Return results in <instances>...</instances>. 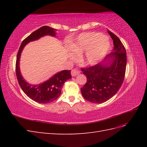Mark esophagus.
<instances>
[{
    "label": "esophagus",
    "instance_id": "esophagus-1",
    "mask_svg": "<svg viewBox=\"0 0 147 147\" xmlns=\"http://www.w3.org/2000/svg\"><path fill=\"white\" fill-rule=\"evenodd\" d=\"M80 73V71L77 69H74L71 70V75H72V77L77 76V75H78Z\"/></svg>",
    "mask_w": 147,
    "mask_h": 147
}]
</instances>
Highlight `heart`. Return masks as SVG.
<instances>
[{
    "label": "heart",
    "mask_w": 147,
    "mask_h": 147,
    "mask_svg": "<svg viewBox=\"0 0 147 147\" xmlns=\"http://www.w3.org/2000/svg\"><path fill=\"white\" fill-rule=\"evenodd\" d=\"M72 50L80 53L85 51L87 63L92 64L100 61L108 52L110 42L104 35L87 32L81 34L72 45Z\"/></svg>",
    "instance_id": "b5f03b06"
}]
</instances>
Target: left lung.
<instances>
[{
    "label": "left lung",
    "instance_id": "8db88e82",
    "mask_svg": "<svg viewBox=\"0 0 147 147\" xmlns=\"http://www.w3.org/2000/svg\"><path fill=\"white\" fill-rule=\"evenodd\" d=\"M112 37L114 48L106 56L105 61L110 63L97 64L90 67L82 68L87 82L81 88L86 100L95 104L106 102L117 94L123 83L126 68V52L119 38L108 30Z\"/></svg>",
    "mask_w": 147,
    "mask_h": 147
}]
</instances>
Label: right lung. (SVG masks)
<instances>
[{
  "mask_svg": "<svg viewBox=\"0 0 147 147\" xmlns=\"http://www.w3.org/2000/svg\"><path fill=\"white\" fill-rule=\"evenodd\" d=\"M55 29L49 26H43L26 37L20 47L16 62V74L17 80L22 90L29 98L40 104H48L58 98L61 94V89L65 81L72 78L71 70H64L55 74L50 79L37 85L26 82L22 77L20 69V59L21 52L26 44L36 40L45 35L55 36Z\"/></svg>",
  "mask_w": 147,
  "mask_h": 147,
  "instance_id": "add662e5",
  "label": "right lung"
}]
</instances>
